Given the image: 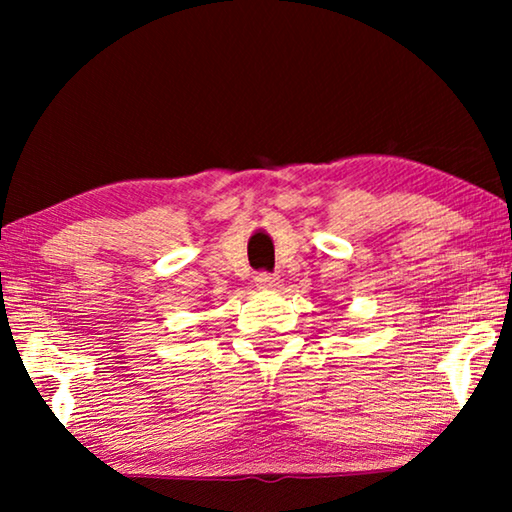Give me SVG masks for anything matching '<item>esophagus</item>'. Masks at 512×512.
I'll use <instances>...</instances> for the list:
<instances>
[{
    "mask_svg": "<svg viewBox=\"0 0 512 512\" xmlns=\"http://www.w3.org/2000/svg\"><path fill=\"white\" fill-rule=\"evenodd\" d=\"M255 282H257V287H259V289H273L275 284H277V277H275L273 273L259 271V273L255 275Z\"/></svg>",
    "mask_w": 512,
    "mask_h": 512,
    "instance_id": "esophagus-1",
    "label": "esophagus"
}]
</instances>
